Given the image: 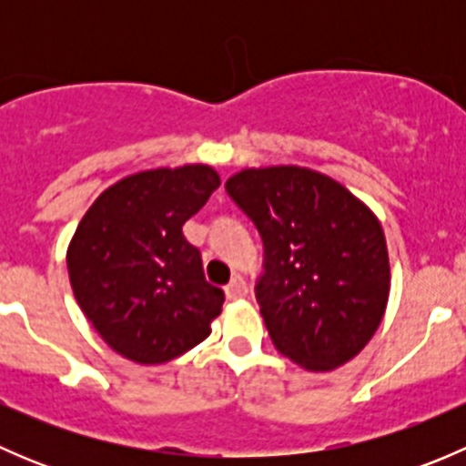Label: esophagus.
Segmentation results:
<instances>
[{
  "label": "esophagus",
  "instance_id": "obj_1",
  "mask_svg": "<svg viewBox=\"0 0 466 466\" xmlns=\"http://www.w3.org/2000/svg\"><path fill=\"white\" fill-rule=\"evenodd\" d=\"M225 295H228L229 299H241L248 295V284L243 281L241 275H234L232 281H229L228 286H225Z\"/></svg>",
  "mask_w": 466,
  "mask_h": 466
}]
</instances>
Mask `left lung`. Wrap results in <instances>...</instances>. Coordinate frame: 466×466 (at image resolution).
<instances>
[{"instance_id": "obj_1", "label": "left lung", "mask_w": 466, "mask_h": 466, "mask_svg": "<svg viewBox=\"0 0 466 466\" xmlns=\"http://www.w3.org/2000/svg\"><path fill=\"white\" fill-rule=\"evenodd\" d=\"M257 225L263 275L257 302L272 342L309 372H331L377 333L390 295L379 218L313 168H243L225 182Z\"/></svg>"}]
</instances>
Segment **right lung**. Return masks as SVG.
I'll return each instance as SVG.
<instances>
[{"instance_id":"right-lung-1","label":"right lung","mask_w":466,"mask_h":466,"mask_svg":"<svg viewBox=\"0 0 466 466\" xmlns=\"http://www.w3.org/2000/svg\"><path fill=\"white\" fill-rule=\"evenodd\" d=\"M218 185L207 164L139 171L107 187L78 223L67 248L74 298L124 359L162 365L211 333L225 295L205 281L182 225Z\"/></svg>"}]
</instances>
